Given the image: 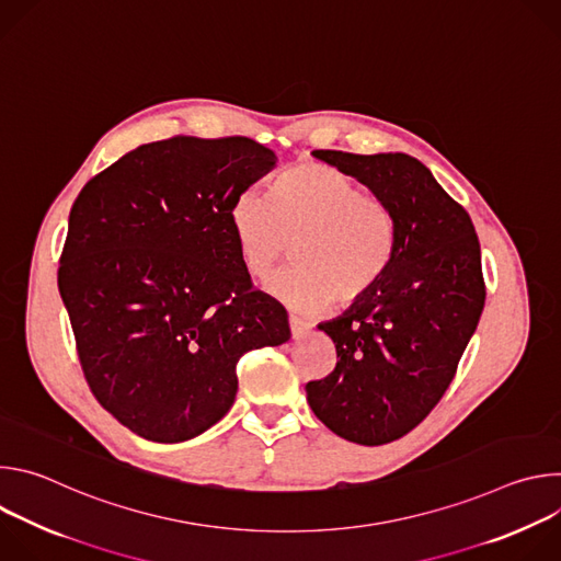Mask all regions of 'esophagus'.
<instances>
[{"label": "esophagus", "instance_id": "1", "mask_svg": "<svg viewBox=\"0 0 561 561\" xmlns=\"http://www.w3.org/2000/svg\"><path fill=\"white\" fill-rule=\"evenodd\" d=\"M288 327H290V335H293V340H299V337H304V333L308 331V324H304L299 317H295V314H290L288 317Z\"/></svg>", "mask_w": 561, "mask_h": 561}]
</instances>
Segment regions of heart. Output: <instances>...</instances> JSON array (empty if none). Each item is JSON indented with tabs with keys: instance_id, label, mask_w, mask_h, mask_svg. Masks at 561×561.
<instances>
[{
	"instance_id": "1",
	"label": "heart",
	"mask_w": 561,
	"mask_h": 561,
	"mask_svg": "<svg viewBox=\"0 0 561 561\" xmlns=\"http://www.w3.org/2000/svg\"><path fill=\"white\" fill-rule=\"evenodd\" d=\"M230 224L239 257L255 279H266L293 242L295 266L277 275L271 290L308 312L366 297L386 275L397 242L388 204L319 164L288 169L271 195L242 193L232 202Z\"/></svg>"
}]
</instances>
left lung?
Returning a JSON list of instances; mask_svg holds the SVG:
<instances>
[{
  "instance_id": "1",
  "label": "left lung",
  "mask_w": 561,
  "mask_h": 561,
  "mask_svg": "<svg viewBox=\"0 0 561 561\" xmlns=\"http://www.w3.org/2000/svg\"><path fill=\"white\" fill-rule=\"evenodd\" d=\"M388 204L394 255L379 284L319 324L337 351L308 381L312 413L335 435L379 446L411 433L437 407L484 310L482 253L468 213L404 152L314 150Z\"/></svg>"
}]
</instances>
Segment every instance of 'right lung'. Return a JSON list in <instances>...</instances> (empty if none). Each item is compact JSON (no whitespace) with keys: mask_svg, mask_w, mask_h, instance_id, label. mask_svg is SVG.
<instances>
[{"mask_svg":"<svg viewBox=\"0 0 561 561\" xmlns=\"http://www.w3.org/2000/svg\"><path fill=\"white\" fill-rule=\"evenodd\" d=\"M277 162L249 137L144 144L77 195L59 295L98 402L144 439L217 424L244 353L288 342L286 310L255 290L232 202Z\"/></svg>","mask_w":561,"mask_h":561,"instance_id":"obj_1","label":"right lung"}]
</instances>
